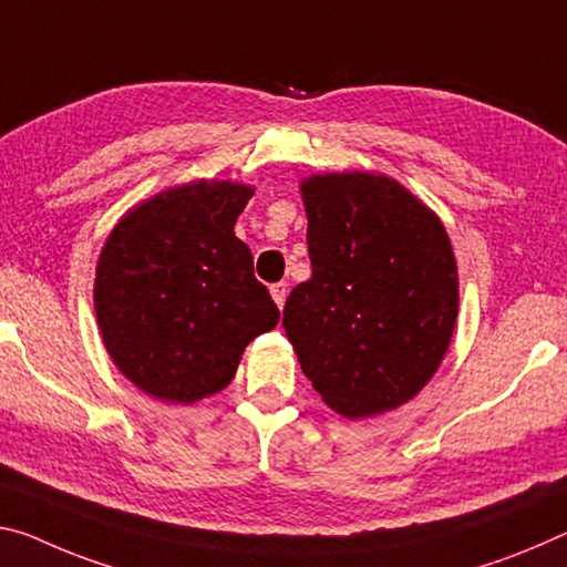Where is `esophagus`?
I'll return each instance as SVG.
<instances>
[{
  "instance_id": "34e87169",
  "label": "esophagus",
  "mask_w": 567,
  "mask_h": 567,
  "mask_svg": "<svg viewBox=\"0 0 567 567\" xmlns=\"http://www.w3.org/2000/svg\"><path fill=\"white\" fill-rule=\"evenodd\" d=\"M269 292H272V300L277 302V308H285V300H287V285L285 282H277L269 287Z\"/></svg>"
}]
</instances>
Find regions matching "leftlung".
Here are the masks:
<instances>
[{
  "instance_id": "8db88e82",
  "label": "left lung",
  "mask_w": 567,
  "mask_h": 567,
  "mask_svg": "<svg viewBox=\"0 0 567 567\" xmlns=\"http://www.w3.org/2000/svg\"><path fill=\"white\" fill-rule=\"evenodd\" d=\"M312 277L282 326L302 373L346 419L411 401L442 365L460 316V272L442 219L371 171L300 182Z\"/></svg>"
}]
</instances>
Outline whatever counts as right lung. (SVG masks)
I'll list each match as a JSON object with an SVG mask.
<instances>
[{
	"label": "right lung",
	"instance_id": "right-lung-1",
	"mask_svg": "<svg viewBox=\"0 0 567 567\" xmlns=\"http://www.w3.org/2000/svg\"><path fill=\"white\" fill-rule=\"evenodd\" d=\"M255 186L188 182L138 202L95 267V318L115 368L143 393L196 403L227 389L245 348L280 322L235 224Z\"/></svg>",
	"mask_w": 567,
	"mask_h": 567
}]
</instances>
